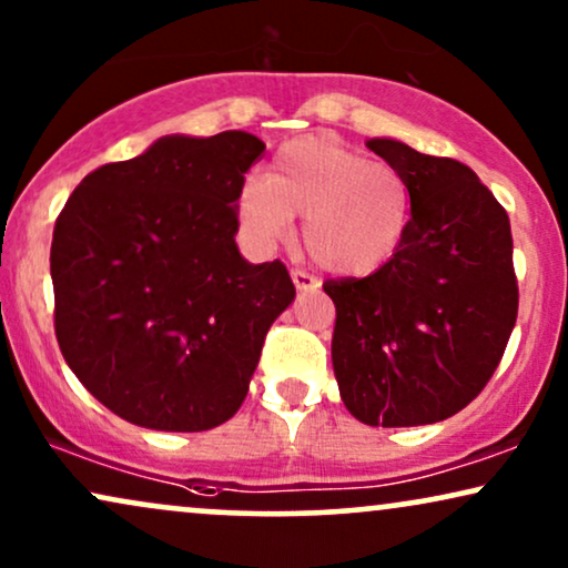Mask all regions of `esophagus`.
I'll return each mask as SVG.
<instances>
[{
  "mask_svg": "<svg viewBox=\"0 0 568 568\" xmlns=\"http://www.w3.org/2000/svg\"><path fill=\"white\" fill-rule=\"evenodd\" d=\"M291 280L298 291H317L320 288V280L314 275H308L306 270H291Z\"/></svg>",
  "mask_w": 568,
  "mask_h": 568,
  "instance_id": "obj_1",
  "label": "esophagus"
}]
</instances>
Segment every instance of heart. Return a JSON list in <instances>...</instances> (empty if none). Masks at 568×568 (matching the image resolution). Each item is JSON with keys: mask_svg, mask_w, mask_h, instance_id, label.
Masks as SVG:
<instances>
[{"mask_svg": "<svg viewBox=\"0 0 568 568\" xmlns=\"http://www.w3.org/2000/svg\"><path fill=\"white\" fill-rule=\"evenodd\" d=\"M412 185L390 162L329 135L280 146L270 178L241 185L235 212L260 246L288 241L304 217V246L322 270L362 277L393 260L412 222Z\"/></svg>", "mask_w": 568, "mask_h": 568, "instance_id": "1", "label": "heart"}]
</instances>
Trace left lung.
<instances>
[{
    "instance_id": "1",
    "label": "left lung",
    "mask_w": 568,
    "mask_h": 568,
    "mask_svg": "<svg viewBox=\"0 0 568 568\" xmlns=\"http://www.w3.org/2000/svg\"><path fill=\"white\" fill-rule=\"evenodd\" d=\"M367 146L412 185L400 248L367 277L327 280L333 369L364 425L416 427L469 406L519 314L511 222L475 170L393 139Z\"/></svg>"
}]
</instances>
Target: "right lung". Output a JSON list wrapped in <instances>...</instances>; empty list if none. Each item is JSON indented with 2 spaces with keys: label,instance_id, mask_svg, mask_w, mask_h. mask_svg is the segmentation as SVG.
I'll list each match as a JSON object with an SVG mask.
<instances>
[{
  "label": "right lung",
  "instance_id": "obj_1",
  "mask_svg": "<svg viewBox=\"0 0 568 568\" xmlns=\"http://www.w3.org/2000/svg\"><path fill=\"white\" fill-rule=\"evenodd\" d=\"M264 143L164 135L97 168L54 222V333L68 367L139 427L201 433L248 393L264 337L296 296L285 264H248L235 201Z\"/></svg>",
  "mask_w": 568,
  "mask_h": 568
}]
</instances>
